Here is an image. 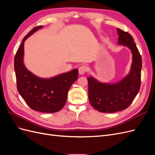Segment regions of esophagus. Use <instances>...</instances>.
<instances>
[{"label": "esophagus", "instance_id": "esophagus-1", "mask_svg": "<svg viewBox=\"0 0 155 155\" xmlns=\"http://www.w3.org/2000/svg\"><path fill=\"white\" fill-rule=\"evenodd\" d=\"M78 70H79V74L81 75H83L87 72V66H85V65H81V66L79 67Z\"/></svg>", "mask_w": 155, "mask_h": 155}]
</instances>
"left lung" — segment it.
Instances as JSON below:
<instances>
[{
    "mask_svg": "<svg viewBox=\"0 0 155 155\" xmlns=\"http://www.w3.org/2000/svg\"><path fill=\"white\" fill-rule=\"evenodd\" d=\"M117 32L118 45L130 50L133 62L129 73L117 83H101L91 76L87 78L89 101L95 109L101 112L113 113L127 109L137 96L141 84L142 58L133 37L119 28Z\"/></svg>",
    "mask_w": 155,
    "mask_h": 155,
    "instance_id": "left-lung-1",
    "label": "left lung"
}]
</instances>
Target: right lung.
<instances>
[{
  "mask_svg": "<svg viewBox=\"0 0 155 155\" xmlns=\"http://www.w3.org/2000/svg\"><path fill=\"white\" fill-rule=\"evenodd\" d=\"M43 26L31 30L22 39L14 59L18 92L31 109L46 113L59 111L66 104L68 92L78 78V70L50 78L35 76L24 63V45L28 37Z\"/></svg>",
  "mask_w": 155,
  "mask_h": 155,
  "instance_id": "add662e5",
  "label": "right lung"
}]
</instances>
